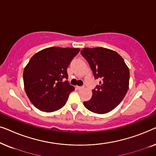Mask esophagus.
<instances>
[{"mask_svg": "<svg viewBox=\"0 0 156 156\" xmlns=\"http://www.w3.org/2000/svg\"><path fill=\"white\" fill-rule=\"evenodd\" d=\"M76 89H78V90H80V89H82L83 88H84V87H78V86H76Z\"/></svg>", "mask_w": 156, "mask_h": 156, "instance_id": "esophagus-1", "label": "esophagus"}]
</instances>
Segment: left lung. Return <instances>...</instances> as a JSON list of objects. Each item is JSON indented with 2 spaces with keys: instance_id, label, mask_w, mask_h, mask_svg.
<instances>
[{
  "instance_id": "8db88e82",
  "label": "left lung",
  "mask_w": 156,
  "mask_h": 156,
  "mask_svg": "<svg viewBox=\"0 0 156 156\" xmlns=\"http://www.w3.org/2000/svg\"><path fill=\"white\" fill-rule=\"evenodd\" d=\"M81 55L88 62L94 78L101 80L92 90L91 99L84 101V106L96 114L110 112L126 94L129 67L120 55L107 48H84Z\"/></svg>"
}]
</instances>
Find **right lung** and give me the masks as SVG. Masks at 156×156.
<instances>
[{
  "label": "right lung",
  "mask_w": 156,
  "mask_h": 156,
  "mask_svg": "<svg viewBox=\"0 0 156 156\" xmlns=\"http://www.w3.org/2000/svg\"><path fill=\"white\" fill-rule=\"evenodd\" d=\"M80 50L51 47L31 57L23 72V82L26 94L36 108L52 112L65 105L74 90L67 80V69Z\"/></svg>",
  "instance_id": "right-lung-1"
}]
</instances>
